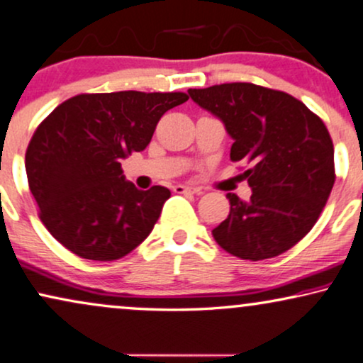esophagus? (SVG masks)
<instances>
[{
	"label": "esophagus",
	"instance_id": "34e87169",
	"mask_svg": "<svg viewBox=\"0 0 363 363\" xmlns=\"http://www.w3.org/2000/svg\"><path fill=\"white\" fill-rule=\"evenodd\" d=\"M173 191L175 193H200L199 188H191L186 185H175L173 186Z\"/></svg>",
	"mask_w": 363,
	"mask_h": 363
}]
</instances>
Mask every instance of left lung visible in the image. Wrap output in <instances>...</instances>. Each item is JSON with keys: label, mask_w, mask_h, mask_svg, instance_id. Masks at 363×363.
<instances>
[{"label": "left lung", "mask_w": 363, "mask_h": 363, "mask_svg": "<svg viewBox=\"0 0 363 363\" xmlns=\"http://www.w3.org/2000/svg\"><path fill=\"white\" fill-rule=\"evenodd\" d=\"M233 140L230 158L250 164V200L228 193L230 213L211 230L215 242L243 260H265L307 235L335 182L327 126L289 93L253 83L188 89Z\"/></svg>", "instance_id": "left-lung-1"}]
</instances>
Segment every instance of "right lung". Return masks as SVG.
Returning a JSON list of instances; mask_svg holds the SVG:
<instances>
[{"mask_svg": "<svg viewBox=\"0 0 363 363\" xmlns=\"http://www.w3.org/2000/svg\"><path fill=\"white\" fill-rule=\"evenodd\" d=\"M185 93H89L63 101L38 126L26 177L48 232L74 255L111 262L152 233L170 190H138L121 160L143 152L164 111Z\"/></svg>", "mask_w": 363, "mask_h": 363, "instance_id": "obj_1", "label": "right lung"}]
</instances>
